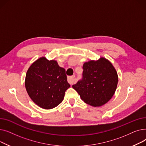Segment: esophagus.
Wrapping results in <instances>:
<instances>
[{"label": "esophagus", "instance_id": "esophagus-1", "mask_svg": "<svg viewBox=\"0 0 146 146\" xmlns=\"http://www.w3.org/2000/svg\"><path fill=\"white\" fill-rule=\"evenodd\" d=\"M68 82L70 84V85H73L75 83V76L74 75L72 76H68Z\"/></svg>", "mask_w": 146, "mask_h": 146}]
</instances>
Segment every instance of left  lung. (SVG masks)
I'll use <instances>...</instances> for the list:
<instances>
[{
    "mask_svg": "<svg viewBox=\"0 0 146 146\" xmlns=\"http://www.w3.org/2000/svg\"><path fill=\"white\" fill-rule=\"evenodd\" d=\"M83 68L82 79L73 88L86 104L94 107L105 105L117 89L118 77L115 68L104 57L85 62Z\"/></svg>",
    "mask_w": 146,
    "mask_h": 146,
    "instance_id": "obj_1",
    "label": "left lung"
}]
</instances>
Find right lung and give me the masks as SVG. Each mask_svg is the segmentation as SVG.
<instances>
[{"instance_id":"add662e5","label":"right lung","mask_w":146,"mask_h":146,"mask_svg":"<svg viewBox=\"0 0 146 146\" xmlns=\"http://www.w3.org/2000/svg\"><path fill=\"white\" fill-rule=\"evenodd\" d=\"M25 85L33 101L45 110L55 108L63 101L65 92L70 87L64 68L57 61L40 57L30 66Z\"/></svg>"}]
</instances>
